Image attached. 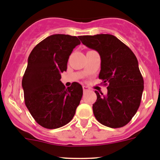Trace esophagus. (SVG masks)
Instances as JSON below:
<instances>
[{"mask_svg": "<svg viewBox=\"0 0 160 160\" xmlns=\"http://www.w3.org/2000/svg\"><path fill=\"white\" fill-rule=\"evenodd\" d=\"M83 92H87V91L89 90V88L87 87V86H84V85H83Z\"/></svg>", "mask_w": 160, "mask_h": 160, "instance_id": "1", "label": "esophagus"}]
</instances>
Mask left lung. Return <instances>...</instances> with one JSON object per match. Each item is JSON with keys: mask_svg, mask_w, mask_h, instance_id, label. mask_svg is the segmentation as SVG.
I'll use <instances>...</instances> for the list:
<instances>
[{"mask_svg": "<svg viewBox=\"0 0 160 160\" xmlns=\"http://www.w3.org/2000/svg\"><path fill=\"white\" fill-rule=\"evenodd\" d=\"M81 42L99 53L98 78L107 85V94L95 91L92 106L95 118L103 125L120 128L129 123L138 110L144 91V80L132 50L108 34L80 36Z\"/></svg>", "mask_w": 160, "mask_h": 160, "instance_id": "1", "label": "left lung"}]
</instances>
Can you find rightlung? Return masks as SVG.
<instances>
[{
    "label": "right lung",
    "mask_w": 160,
    "mask_h": 160,
    "mask_svg": "<svg viewBox=\"0 0 160 160\" xmlns=\"http://www.w3.org/2000/svg\"><path fill=\"white\" fill-rule=\"evenodd\" d=\"M80 44L76 36L53 35L35 46L28 57L22 80L25 105L36 122L46 129H57L72 119L83 95L74 82L68 88L61 81L70 54Z\"/></svg>",
    "instance_id": "1"
}]
</instances>
